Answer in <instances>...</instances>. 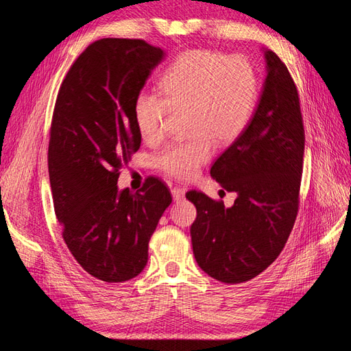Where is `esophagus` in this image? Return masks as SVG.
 I'll list each match as a JSON object with an SVG mask.
<instances>
[{
	"label": "esophagus",
	"mask_w": 351,
	"mask_h": 351,
	"mask_svg": "<svg viewBox=\"0 0 351 351\" xmlns=\"http://www.w3.org/2000/svg\"><path fill=\"white\" fill-rule=\"evenodd\" d=\"M171 193H173V199L176 202H180L184 199V193H186V189L184 187H180V186H176L171 189Z\"/></svg>",
	"instance_id": "1"
}]
</instances>
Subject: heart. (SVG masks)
<instances>
[{
	"label": "heart",
	"mask_w": 351,
	"mask_h": 351,
	"mask_svg": "<svg viewBox=\"0 0 351 351\" xmlns=\"http://www.w3.org/2000/svg\"><path fill=\"white\" fill-rule=\"evenodd\" d=\"M162 97L141 92L133 104L137 132L146 142L162 137L171 112H186L192 136L155 156L162 173L180 180L196 176L214 154L215 142L230 145L247 129L258 99V76L241 56L212 49H189L180 54L159 79Z\"/></svg>",
	"instance_id": "b5f03b06"
}]
</instances>
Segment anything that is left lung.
<instances>
[{
	"mask_svg": "<svg viewBox=\"0 0 351 351\" xmlns=\"http://www.w3.org/2000/svg\"><path fill=\"white\" fill-rule=\"evenodd\" d=\"M268 76L247 129L210 167V176L234 205L197 190L190 227L195 259L209 277L246 282L280 256L299 212L304 127L291 74L272 51L265 52Z\"/></svg>",
	"mask_w": 351,
	"mask_h": 351,
	"instance_id": "1",
	"label": "left lung"
}]
</instances>
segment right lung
<instances>
[{"mask_svg": "<svg viewBox=\"0 0 351 351\" xmlns=\"http://www.w3.org/2000/svg\"><path fill=\"white\" fill-rule=\"evenodd\" d=\"M164 57L143 39L95 40L62 80L48 146L54 210L70 253L92 277L139 275L159 218L173 202L161 178L119 192L120 169L141 147L133 104Z\"/></svg>", "mask_w": 351, "mask_h": 351, "instance_id": "add662e5", "label": "right lung"}]
</instances>
